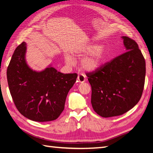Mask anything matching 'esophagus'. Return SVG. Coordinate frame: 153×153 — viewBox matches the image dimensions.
Wrapping results in <instances>:
<instances>
[{
  "instance_id": "34e87169",
  "label": "esophagus",
  "mask_w": 153,
  "mask_h": 153,
  "mask_svg": "<svg viewBox=\"0 0 153 153\" xmlns=\"http://www.w3.org/2000/svg\"><path fill=\"white\" fill-rule=\"evenodd\" d=\"M77 80H78V82H80V83L84 82L86 80L85 76L84 75H79L77 77Z\"/></svg>"
}]
</instances>
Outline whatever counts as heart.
Masks as SVG:
<instances>
[{"mask_svg":"<svg viewBox=\"0 0 153 153\" xmlns=\"http://www.w3.org/2000/svg\"><path fill=\"white\" fill-rule=\"evenodd\" d=\"M105 53L106 48L105 45L97 46L94 44L85 45L74 52V55L76 56H83L87 54L81 61L82 68L87 71H94L98 69L104 61ZM64 59L69 65H72L75 61L74 59L69 55H66Z\"/></svg>","mask_w":153,"mask_h":153,"instance_id":"obj_1","label":"heart"}]
</instances>
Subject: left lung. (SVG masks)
<instances>
[{"label": "left lung", "mask_w": 153, "mask_h": 153, "mask_svg": "<svg viewBox=\"0 0 153 153\" xmlns=\"http://www.w3.org/2000/svg\"><path fill=\"white\" fill-rule=\"evenodd\" d=\"M121 38L125 52L95 72L87 73L92 108L103 117L117 116L133 108L144 86L146 62L141 51L134 40Z\"/></svg>", "instance_id": "8db88e82"}]
</instances>
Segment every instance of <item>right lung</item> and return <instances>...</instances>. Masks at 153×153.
I'll list each match as a JSON object with an SVG mask.
<instances>
[{"instance_id": "1", "label": "right lung", "mask_w": 153, "mask_h": 153, "mask_svg": "<svg viewBox=\"0 0 153 153\" xmlns=\"http://www.w3.org/2000/svg\"><path fill=\"white\" fill-rule=\"evenodd\" d=\"M27 44L23 42L14 52L7 69L9 89L21 114L37 122L55 120L62 112L68 93L76 73L64 74L51 64L43 71L33 70L27 64Z\"/></svg>"}]
</instances>
